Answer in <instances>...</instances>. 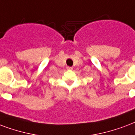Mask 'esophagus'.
I'll return each mask as SVG.
<instances>
[{"mask_svg": "<svg viewBox=\"0 0 135 135\" xmlns=\"http://www.w3.org/2000/svg\"><path fill=\"white\" fill-rule=\"evenodd\" d=\"M66 69H67V70H72V69H73V68L70 67V66H67V67H66Z\"/></svg>", "mask_w": 135, "mask_h": 135, "instance_id": "34e87169", "label": "esophagus"}]
</instances>
